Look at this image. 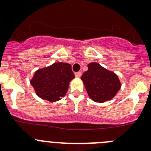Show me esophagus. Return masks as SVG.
Listing matches in <instances>:
<instances>
[{"mask_svg": "<svg viewBox=\"0 0 151 151\" xmlns=\"http://www.w3.org/2000/svg\"><path fill=\"white\" fill-rule=\"evenodd\" d=\"M75 76H76V78H80L81 76V72H77V73H75Z\"/></svg>", "mask_w": 151, "mask_h": 151, "instance_id": "34e87169", "label": "esophagus"}]
</instances>
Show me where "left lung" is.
<instances>
[{
	"mask_svg": "<svg viewBox=\"0 0 151 151\" xmlns=\"http://www.w3.org/2000/svg\"><path fill=\"white\" fill-rule=\"evenodd\" d=\"M88 68L81 79L90 98L96 103H104L112 99L121 87L117 75L98 63H89Z\"/></svg>",
	"mask_w": 151,
	"mask_h": 151,
	"instance_id": "left-lung-1",
	"label": "left lung"
}]
</instances>
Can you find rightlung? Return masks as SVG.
<instances>
[{
	"instance_id": "add662e5",
	"label": "right lung",
	"mask_w": 151,
	"mask_h": 151,
	"mask_svg": "<svg viewBox=\"0 0 151 151\" xmlns=\"http://www.w3.org/2000/svg\"><path fill=\"white\" fill-rule=\"evenodd\" d=\"M74 78L71 65L60 62L36 71L30 81L37 96L56 102L66 95L70 82Z\"/></svg>"
}]
</instances>
